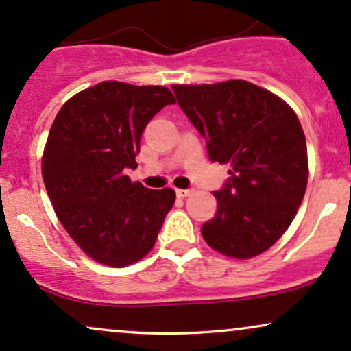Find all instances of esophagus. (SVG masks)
<instances>
[{"label": "esophagus", "instance_id": "1", "mask_svg": "<svg viewBox=\"0 0 351 351\" xmlns=\"http://www.w3.org/2000/svg\"><path fill=\"white\" fill-rule=\"evenodd\" d=\"M191 193L193 189H176V196H178V198H186Z\"/></svg>", "mask_w": 351, "mask_h": 351}]
</instances>
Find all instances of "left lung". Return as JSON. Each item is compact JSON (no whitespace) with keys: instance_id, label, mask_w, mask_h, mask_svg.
Returning a JSON list of instances; mask_svg holds the SVG:
<instances>
[{"instance_id":"obj_1","label":"left lung","mask_w":351,"mask_h":351,"mask_svg":"<svg viewBox=\"0 0 351 351\" xmlns=\"http://www.w3.org/2000/svg\"><path fill=\"white\" fill-rule=\"evenodd\" d=\"M171 88L208 140L209 160L231 168L226 186L213 193L217 211L201 228L203 239L232 259L259 256L287 231L307 189V143L295 112L241 79Z\"/></svg>"}]
</instances>
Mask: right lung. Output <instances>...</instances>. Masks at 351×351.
Wrapping results in <instances>:
<instances>
[{"label":"right lung","instance_id":"right-lung-1","mask_svg":"<svg viewBox=\"0 0 351 351\" xmlns=\"http://www.w3.org/2000/svg\"><path fill=\"white\" fill-rule=\"evenodd\" d=\"M176 104L162 86L106 80L60 107L43 153V180L67 234L95 263L125 267L155 245L175 204L171 188L148 189L136 167L140 136L152 117Z\"/></svg>","mask_w":351,"mask_h":351}]
</instances>
